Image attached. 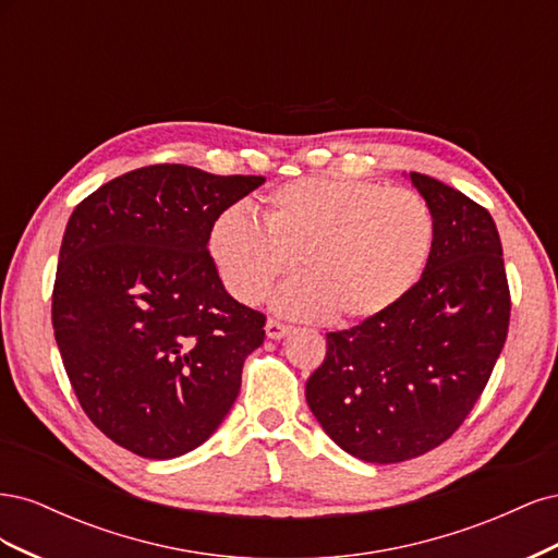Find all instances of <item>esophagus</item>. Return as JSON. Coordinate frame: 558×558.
Returning <instances> with one entry per match:
<instances>
[{"label":"esophagus","instance_id":"34e87169","mask_svg":"<svg viewBox=\"0 0 558 558\" xmlns=\"http://www.w3.org/2000/svg\"><path fill=\"white\" fill-rule=\"evenodd\" d=\"M265 332H267L269 340H281V337H286V335L291 332V326L281 324V320H277V318H267V324H265Z\"/></svg>","mask_w":558,"mask_h":558}]
</instances>
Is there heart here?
Here are the masks:
<instances>
[{
    "mask_svg": "<svg viewBox=\"0 0 558 558\" xmlns=\"http://www.w3.org/2000/svg\"><path fill=\"white\" fill-rule=\"evenodd\" d=\"M435 221L428 202L410 189L305 177L260 202V226L230 207L216 216L209 251L234 300L258 305L293 269L277 307L300 318L365 320L412 291L430 258Z\"/></svg>",
    "mask_w": 558,
    "mask_h": 558,
    "instance_id": "b5f03b06",
    "label": "heart"
}]
</instances>
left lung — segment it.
I'll return each instance as SVG.
<instances>
[{
  "mask_svg": "<svg viewBox=\"0 0 558 558\" xmlns=\"http://www.w3.org/2000/svg\"><path fill=\"white\" fill-rule=\"evenodd\" d=\"M410 179L435 221L424 275L393 307L328 332L305 388L330 440L381 465L459 430L494 373L512 307L492 214L433 177Z\"/></svg>",
  "mask_w": 558,
  "mask_h": 558,
  "instance_id": "8db88e82",
  "label": "left lung"
}]
</instances>
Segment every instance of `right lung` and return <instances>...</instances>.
<instances>
[{"instance_id": "obj_1", "label": "right lung", "mask_w": 558, "mask_h": 558, "mask_svg": "<svg viewBox=\"0 0 558 558\" xmlns=\"http://www.w3.org/2000/svg\"><path fill=\"white\" fill-rule=\"evenodd\" d=\"M265 177L148 165L76 205L53 286V330L83 412L144 459H177L221 426L265 314L209 256L218 214Z\"/></svg>"}]
</instances>
